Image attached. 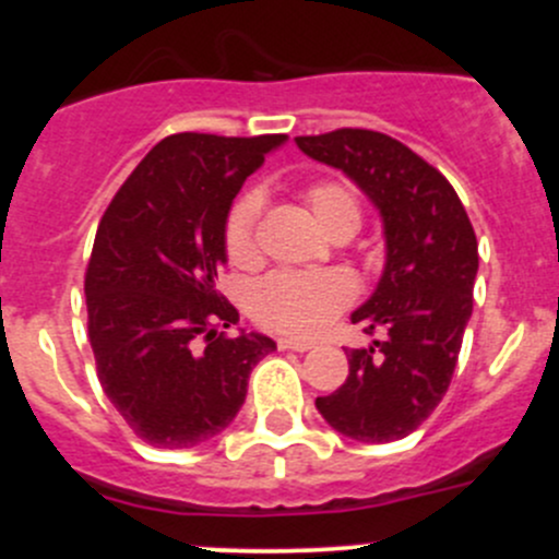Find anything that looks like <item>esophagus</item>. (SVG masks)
I'll return each instance as SVG.
<instances>
[{
  "label": "esophagus",
  "mask_w": 559,
  "mask_h": 559,
  "mask_svg": "<svg viewBox=\"0 0 559 559\" xmlns=\"http://www.w3.org/2000/svg\"><path fill=\"white\" fill-rule=\"evenodd\" d=\"M278 348L284 352H311V341H300V337H278Z\"/></svg>",
  "instance_id": "1"
}]
</instances>
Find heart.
<instances>
[{
	"label": "heart",
	"instance_id": "heart-1",
	"mask_svg": "<svg viewBox=\"0 0 559 559\" xmlns=\"http://www.w3.org/2000/svg\"><path fill=\"white\" fill-rule=\"evenodd\" d=\"M306 202L311 207L316 224L326 235L341 229H357L362 218L359 197L352 186L341 180H316L306 189ZM262 211V197L246 191L238 197L224 227V248L235 264H251L257 259V222ZM357 297V286L346 273L326 270V273H281L264 275L248 292V311L264 330L284 332V335L313 337L332 324L337 313L346 311Z\"/></svg>",
	"mask_w": 559,
	"mask_h": 559
}]
</instances>
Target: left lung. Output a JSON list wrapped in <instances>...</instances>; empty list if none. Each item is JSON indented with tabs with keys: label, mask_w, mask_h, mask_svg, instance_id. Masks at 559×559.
Returning <instances> with one entry per match:
<instances>
[{
	"label": "left lung",
	"mask_w": 559,
	"mask_h": 559,
	"mask_svg": "<svg viewBox=\"0 0 559 559\" xmlns=\"http://www.w3.org/2000/svg\"><path fill=\"white\" fill-rule=\"evenodd\" d=\"M297 145L337 167L373 200L386 235V267L373 297L352 313L370 348H348V379L316 408L332 430L362 443L414 432L447 394L473 311L478 243L454 186L419 154L373 129L306 134Z\"/></svg>",
	"instance_id": "obj_1"
}]
</instances>
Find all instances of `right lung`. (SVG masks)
Here are the masks:
<instances>
[{
  "label": "right lung",
  "mask_w": 559,
  "mask_h": 559,
  "mask_svg": "<svg viewBox=\"0 0 559 559\" xmlns=\"http://www.w3.org/2000/svg\"><path fill=\"white\" fill-rule=\"evenodd\" d=\"M286 134H170L107 205L86 264L88 341L110 403L140 441L189 449L238 416L253 365L275 343L227 337L216 292L224 227L243 180Z\"/></svg>",
  "instance_id": "1"
}]
</instances>
